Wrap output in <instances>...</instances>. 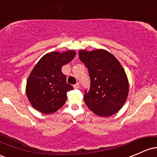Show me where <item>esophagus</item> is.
<instances>
[{
  "mask_svg": "<svg viewBox=\"0 0 157 157\" xmlns=\"http://www.w3.org/2000/svg\"><path fill=\"white\" fill-rule=\"evenodd\" d=\"M79 87H80V85H79V83H78H78L75 84V85H74V88L78 89V88H79Z\"/></svg>",
  "mask_w": 157,
  "mask_h": 157,
  "instance_id": "obj_1",
  "label": "esophagus"
}]
</instances>
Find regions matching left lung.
<instances>
[{
    "label": "left lung",
    "mask_w": 157,
    "mask_h": 157,
    "mask_svg": "<svg viewBox=\"0 0 157 157\" xmlns=\"http://www.w3.org/2000/svg\"><path fill=\"white\" fill-rule=\"evenodd\" d=\"M81 61L88 70L90 88L84 100L88 109L101 117L115 114L125 103L129 94L126 72L114 55L102 49L78 52Z\"/></svg>",
    "instance_id": "8db88e82"
}]
</instances>
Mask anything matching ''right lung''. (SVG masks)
Returning a JSON list of instances; mask_svg holds the SVG:
<instances>
[{
  "mask_svg": "<svg viewBox=\"0 0 157 157\" xmlns=\"http://www.w3.org/2000/svg\"><path fill=\"white\" fill-rule=\"evenodd\" d=\"M75 56L72 50L63 53L50 52L33 69L27 82L26 94L32 106L39 112L52 114L65 103L67 92L73 90V87L67 83L61 68Z\"/></svg>",
  "mask_w": 157,
  "mask_h": 157,
  "instance_id": "1",
  "label": "right lung"
}]
</instances>
